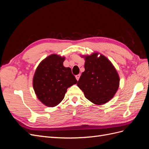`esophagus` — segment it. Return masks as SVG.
I'll list each match as a JSON object with an SVG mask.
<instances>
[{
	"mask_svg": "<svg viewBox=\"0 0 149 149\" xmlns=\"http://www.w3.org/2000/svg\"><path fill=\"white\" fill-rule=\"evenodd\" d=\"M79 77H80V74H78V75L76 76V79H77V81L79 80Z\"/></svg>",
	"mask_w": 149,
	"mask_h": 149,
	"instance_id": "obj_1",
	"label": "esophagus"
}]
</instances>
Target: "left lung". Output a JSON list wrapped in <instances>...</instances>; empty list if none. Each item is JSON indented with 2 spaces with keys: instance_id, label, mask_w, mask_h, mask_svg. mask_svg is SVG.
<instances>
[{
  "instance_id": "1",
  "label": "left lung",
  "mask_w": 149,
  "mask_h": 149,
  "mask_svg": "<svg viewBox=\"0 0 149 149\" xmlns=\"http://www.w3.org/2000/svg\"><path fill=\"white\" fill-rule=\"evenodd\" d=\"M93 53L84 58L85 70L78 81L86 98L96 105L104 104L114 97L119 86V76L112 63L104 55Z\"/></svg>"
}]
</instances>
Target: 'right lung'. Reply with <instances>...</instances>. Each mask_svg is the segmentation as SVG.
Listing matches in <instances>:
<instances>
[{"instance_id":"1","label":"right lung","mask_w":149,"mask_h":149,"mask_svg":"<svg viewBox=\"0 0 149 149\" xmlns=\"http://www.w3.org/2000/svg\"><path fill=\"white\" fill-rule=\"evenodd\" d=\"M65 58L56 54L47 56L36 69L33 87L44 105L55 107L64 99L67 89L77 83L70 68L63 66Z\"/></svg>"}]
</instances>
